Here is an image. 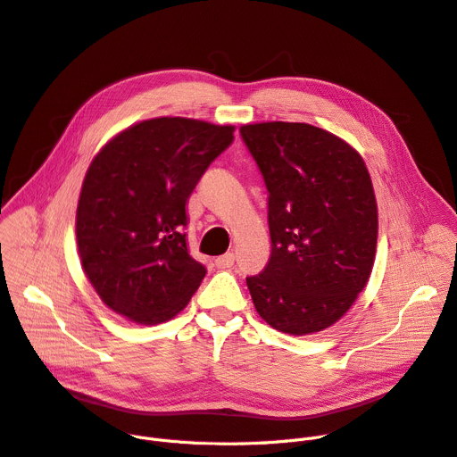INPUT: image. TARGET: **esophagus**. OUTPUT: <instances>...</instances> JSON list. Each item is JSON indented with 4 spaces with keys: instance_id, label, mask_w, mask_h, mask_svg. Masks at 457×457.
<instances>
[{
    "instance_id": "obj_1",
    "label": "esophagus",
    "mask_w": 457,
    "mask_h": 457,
    "mask_svg": "<svg viewBox=\"0 0 457 457\" xmlns=\"http://www.w3.org/2000/svg\"><path fill=\"white\" fill-rule=\"evenodd\" d=\"M215 264H217L219 268H231V266L235 264V255H233V253H224V255H220V257L215 259Z\"/></svg>"
}]
</instances>
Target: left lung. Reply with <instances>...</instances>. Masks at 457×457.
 <instances>
[{
	"label": "left lung",
	"mask_w": 457,
	"mask_h": 457,
	"mask_svg": "<svg viewBox=\"0 0 457 457\" xmlns=\"http://www.w3.org/2000/svg\"><path fill=\"white\" fill-rule=\"evenodd\" d=\"M268 196L271 255L248 288L259 316L305 337L337 323L375 264L378 207L360 152L307 123L240 127Z\"/></svg>",
	"instance_id": "1"
}]
</instances>
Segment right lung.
<instances>
[{
	"label": "right lung",
	"instance_id": "obj_1",
	"mask_svg": "<svg viewBox=\"0 0 457 457\" xmlns=\"http://www.w3.org/2000/svg\"><path fill=\"white\" fill-rule=\"evenodd\" d=\"M233 132L154 117L113 136L91 160L75 233L82 270L108 309L158 325L187 307L205 268L187 252L186 204Z\"/></svg>",
	"mask_w": 457,
	"mask_h": 457
}]
</instances>
